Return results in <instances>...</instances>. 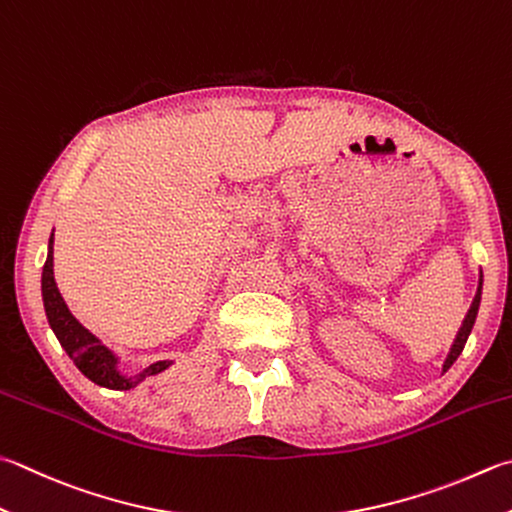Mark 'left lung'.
Listing matches in <instances>:
<instances>
[{
	"label": "left lung",
	"instance_id": "left-lung-1",
	"mask_svg": "<svg viewBox=\"0 0 512 512\" xmlns=\"http://www.w3.org/2000/svg\"><path fill=\"white\" fill-rule=\"evenodd\" d=\"M479 303H481V278H479V287H477L475 301H472L470 310H468V314H466V318H464V323H461L459 332H457V336H455V343H452L450 352H448V356H446V363H443V372L450 370V365L457 361V356H459L461 352H464V345H466V341H468V336H470V332H472V325H475V318H477V312H479Z\"/></svg>",
	"mask_w": 512,
	"mask_h": 512
}]
</instances>
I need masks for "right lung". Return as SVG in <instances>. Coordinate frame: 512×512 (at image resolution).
<instances>
[{"mask_svg":"<svg viewBox=\"0 0 512 512\" xmlns=\"http://www.w3.org/2000/svg\"><path fill=\"white\" fill-rule=\"evenodd\" d=\"M42 298H44V310L48 325L53 327V332L57 336V341L66 350V354L71 356L73 363L77 365L86 379H91L93 383L102 385V388L109 390H131L136 388L140 381L147 379V376L158 374L162 370H167L171 361H158L144 368L136 376H124L118 370V356H115L109 347H106L98 336H93L86 327L77 321V318L69 312L64 298L60 294V289L55 285V276H53V236L48 240V256L44 263V272H42Z\"/></svg>","mask_w":512,"mask_h":512,"instance_id":"add662e5","label":"right lung"}]
</instances>
